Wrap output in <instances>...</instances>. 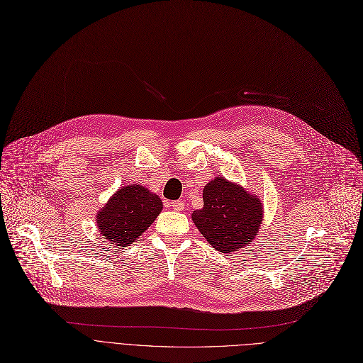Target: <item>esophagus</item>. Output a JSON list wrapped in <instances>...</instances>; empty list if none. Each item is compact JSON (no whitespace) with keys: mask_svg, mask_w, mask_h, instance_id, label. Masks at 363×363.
Instances as JSON below:
<instances>
[{"mask_svg":"<svg viewBox=\"0 0 363 363\" xmlns=\"http://www.w3.org/2000/svg\"><path fill=\"white\" fill-rule=\"evenodd\" d=\"M170 206H172V209H174L177 212L184 209V203L182 201H173V202H170Z\"/></svg>","mask_w":363,"mask_h":363,"instance_id":"esophagus-1","label":"esophagus"}]
</instances>
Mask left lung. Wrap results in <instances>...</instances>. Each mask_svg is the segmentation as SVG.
I'll list each match as a JSON object with an SVG mask.
<instances>
[{
	"label": "left lung",
	"mask_w": 363,
	"mask_h": 363,
	"mask_svg": "<svg viewBox=\"0 0 363 363\" xmlns=\"http://www.w3.org/2000/svg\"><path fill=\"white\" fill-rule=\"evenodd\" d=\"M191 219L206 241L220 253L242 250L255 240L263 219V205L255 194L224 177L203 189V208Z\"/></svg>",
	"instance_id": "obj_1"
}]
</instances>
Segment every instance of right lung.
Listing matches in <instances>:
<instances>
[{
    "mask_svg": "<svg viewBox=\"0 0 363 363\" xmlns=\"http://www.w3.org/2000/svg\"><path fill=\"white\" fill-rule=\"evenodd\" d=\"M161 211L157 194L139 184L125 186L99 211L97 227L107 241L126 247L148 230Z\"/></svg>",
    "mask_w": 363,
    "mask_h": 363,
    "instance_id": "right-lung-1",
    "label": "right lung"
}]
</instances>
